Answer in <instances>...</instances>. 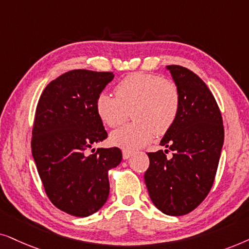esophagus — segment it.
<instances>
[{
	"label": "esophagus",
	"mask_w": 249,
	"mask_h": 249,
	"mask_svg": "<svg viewBox=\"0 0 249 249\" xmlns=\"http://www.w3.org/2000/svg\"><path fill=\"white\" fill-rule=\"evenodd\" d=\"M132 155H133V151L132 150H128V149H124L123 150V158L124 159H128Z\"/></svg>",
	"instance_id": "obj_1"
}]
</instances>
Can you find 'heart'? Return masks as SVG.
Returning <instances> with one entry per match:
<instances>
[{
    "label": "heart",
    "instance_id": "obj_1",
    "mask_svg": "<svg viewBox=\"0 0 249 249\" xmlns=\"http://www.w3.org/2000/svg\"><path fill=\"white\" fill-rule=\"evenodd\" d=\"M115 95L101 92L95 108L109 127L122 125L131 115L134 121L111 134L112 143L127 149L147 144L157 135H164L177 121L181 94L177 83L160 75L133 72L115 86Z\"/></svg>",
    "mask_w": 249,
    "mask_h": 249
}]
</instances>
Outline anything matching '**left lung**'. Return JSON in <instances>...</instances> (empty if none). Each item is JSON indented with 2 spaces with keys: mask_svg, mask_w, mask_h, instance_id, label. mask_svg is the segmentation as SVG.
<instances>
[{
  "mask_svg": "<svg viewBox=\"0 0 249 249\" xmlns=\"http://www.w3.org/2000/svg\"><path fill=\"white\" fill-rule=\"evenodd\" d=\"M181 94V107L160 144L148 152L144 182L159 211L172 216L190 213L203 203L216 175L224 127L214 95L199 76L182 66H167ZM174 155L167 159L166 154Z\"/></svg>",
  "mask_w": 249,
  "mask_h": 249,
  "instance_id": "8db88e82",
  "label": "left lung"
}]
</instances>
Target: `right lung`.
Listing matches in <instances>:
<instances>
[{
	"mask_svg": "<svg viewBox=\"0 0 249 249\" xmlns=\"http://www.w3.org/2000/svg\"><path fill=\"white\" fill-rule=\"evenodd\" d=\"M111 71L74 69L49 83L39 97L32 154L46 196L59 210L85 217L109 196L108 171L122 160L117 147L92 149L107 139L95 101Z\"/></svg>",
	"mask_w": 249,
	"mask_h": 249,
	"instance_id": "obj_1",
	"label": "right lung"
}]
</instances>
